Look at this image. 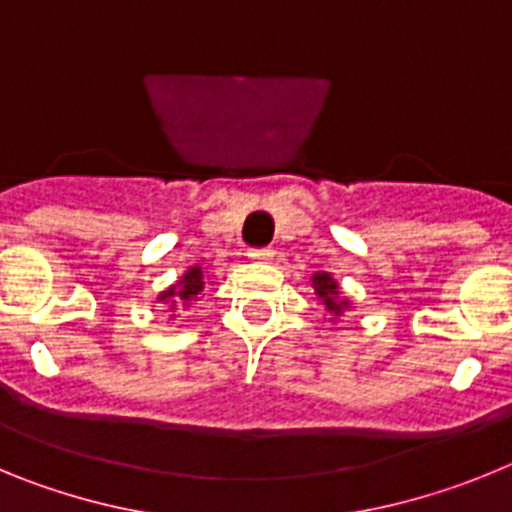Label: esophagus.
I'll return each mask as SVG.
<instances>
[{"label": "esophagus", "mask_w": 512, "mask_h": 512, "mask_svg": "<svg viewBox=\"0 0 512 512\" xmlns=\"http://www.w3.org/2000/svg\"><path fill=\"white\" fill-rule=\"evenodd\" d=\"M248 259L271 261V259H274V248H251V251H248Z\"/></svg>", "instance_id": "34e87169"}]
</instances>
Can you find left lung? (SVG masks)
<instances>
[{
  "instance_id": "obj_1",
  "label": "left lung",
  "mask_w": 512,
  "mask_h": 512,
  "mask_svg": "<svg viewBox=\"0 0 512 512\" xmlns=\"http://www.w3.org/2000/svg\"><path fill=\"white\" fill-rule=\"evenodd\" d=\"M312 287H315V295H318L320 305H323L328 312H333L336 318L346 310V307H351V302H348L346 297H341L338 282L330 277L328 271H318V274L312 277Z\"/></svg>"
}]
</instances>
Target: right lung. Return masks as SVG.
I'll use <instances>...</instances> for the list:
<instances>
[{"mask_svg":"<svg viewBox=\"0 0 512 512\" xmlns=\"http://www.w3.org/2000/svg\"><path fill=\"white\" fill-rule=\"evenodd\" d=\"M202 289H205V271H202V266H189L187 274L179 282L171 284L166 292L158 295V302H164L174 310L176 305H189V302L197 300Z\"/></svg>","mask_w":512,"mask_h":512,"instance_id":"obj_1","label":"right lung"}]
</instances>
